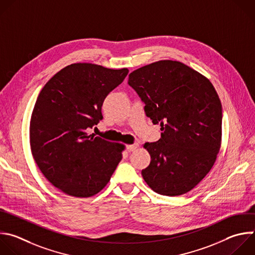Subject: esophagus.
<instances>
[{"mask_svg": "<svg viewBox=\"0 0 255 255\" xmlns=\"http://www.w3.org/2000/svg\"><path fill=\"white\" fill-rule=\"evenodd\" d=\"M137 147H138V144H132V145H128V146L126 147V149H127L128 152H132V151L136 150Z\"/></svg>", "mask_w": 255, "mask_h": 255, "instance_id": "34e87169", "label": "esophagus"}]
</instances>
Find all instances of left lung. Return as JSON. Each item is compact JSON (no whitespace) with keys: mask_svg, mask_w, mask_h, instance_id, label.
<instances>
[{"mask_svg":"<svg viewBox=\"0 0 255 255\" xmlns=\"http://www.w3.org/2000/svg\"><path fill=\"white\" fill-rule=\"evenodd\" d=\"M128 85L162 131L158 141L144 144L151 156L141 171L145 182L161 195L187 193L210 171L220 149L222 107L213 85L171 60L133 71Z\"/></svg>","mask_w":255,"mask_h":255,"instance_id":"obj_1","label":"left lung"}]
</instances>
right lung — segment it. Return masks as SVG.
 I'll use <instances>...</instances> for the list:
<instances>
[{
	"mask_svg": "<svg viewBox=\"0 0 255 255\" xmlns=\"http://www.w3.org/2000/svg\"><path fill=\"white\" fill-rule=\"evenodd\" d=\"M128 72L72 64L54 75L40 92L30 123L32 154L48 181L64 193L97 194L121 161L123 144L88 135L87 130L103 119L105 98Z\"/></svg>",
	"mask_w": 255,
	"mask_h": 255,
	"instance_id": "1",
	"label": "right lung"
}]
</instances>
